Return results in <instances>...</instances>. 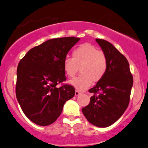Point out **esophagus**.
Wrapping results in <instances>:
<instances>
[{
  "mask_svg": "<svg viewBox=\"0 0 148 148\" xmlns=\"http://www.w3.org/2000/svg\"><path fill=\"white\" fill-rule=\"evenodd\" d=\"M75 96H78L80 94V92H79L78 90H77V89H76L75 92Z\"/></svg>",
  "mask_w": 148,
  "mask_h": 148,
  "instance_id": "esophagus-1",
  "label": "esophagus"
}]
</instances>
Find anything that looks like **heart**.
Masks as SVG:
<instances>
[{
  "label": "heart",
  "mask_w": 148,
  "mask_h": 148,
  "mask_svg": "<svg viewBox=\"0 0 148 148\" xmlns=\"http://www.w3.org/2000/svg\"><path fill=\"white\" fill-rule=\"evenodd\" d=\"M73 58L66 57L63 68L68 77H73L80 66L81 73L70 83L79 90H84L104 77L108 69L107 58L103 52L89 43H84L73 49Z\"/></svg>",
  "instance_id": "obj_1"
}]
</instances>
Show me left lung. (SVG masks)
Returning a JSON list of instances; mask_svg holds the SVG:
<instances>
[{"mask_svg": "<svg viewBox=\"0 0 148 148\" xmlns=\"http://www.w3.org/2000/svg\"><path fill=\"white\" fill-rule=\"evenodd\" d=\"M107 58L104 77L89 92L94 95L82 111L86 119L98 127L112 125L123 114L130 101L133 86L127 58L105 40L96 39Z\"/></svg>", "mask_w": 148, "mask_h": 148, "instance_id": "obj_1", "label": "left lung"}]
</instances>
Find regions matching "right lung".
<instances>
[{
    "mask_svg": "<svg viewBox=\"0 0 148 148\" xmlns=\"http://www.w3.org/2000/svg\"><path fill=\"white\" fill-rule=\"evenodd\" d=\"M79 40L65 37L49 40L36 46L21 59L16 69V96L25 115L40 126L52 124L59 117L75 88L66 81L63 62Z\"/></svg>",
    "mask_w": 148,
    "mask_h": 148,
    "instance_id": "right-lung-1",
    "label": "right lung"
}]
</instances>
